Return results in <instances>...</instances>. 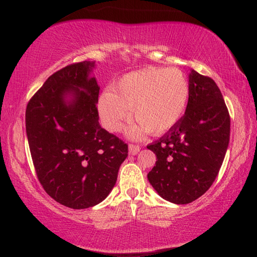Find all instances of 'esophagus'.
<instances>
[{
  "instance_id": "esophagus-1",
  "label": "esophagus",
  "mask_w": 257,
  "mask_h": 257,
  "mask_svg": "<svg viewBox=\"0 0 257 257\" xmlns=\"http://www.w3.org/2000/svg\"><path fill=\"white\" fill-rule=\"evenodd\" d=\"M139 151H141V147H139L138 145H135V144L129 145V154L136 155V154H138Z\"/></svg>"
}]
</instances>
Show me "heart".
<instances>
[{"mask_svg":"<svg viewBox=\"0 0 257 257\" xmlns=\"http://www.w3.org/2000/svg\"><path fill=\"white\" fill-rule=\"evenodd\" d=\"M189 85L177 69L149 67L129 72L99 97L98 112L104 127L119 132L130 110L137 124L129 129L132 137L144 133L163 134L172 128L188 104Z\"/></svg>","mask_w":257,"mask_h":257,"instance_id":"obj_1","label":"heart"}]
</instances>
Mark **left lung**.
I'll list each match as a JSON object with an SVG mask.
<instances>
[{"label": "left lung", "instance_id": "left-lung-1", "mask_svg": "<svg viewBox=\"0 0 257 257\" xmlns=\"http://www.w3.org/2000/svg\"><path fill=\"white\" fill-rule=\"evenodd\" d=\"M185 115L147 149L156 155L147 175L161 197L188 204L214 182L230 138V116L219 87L210 77L191 70Z\"/></svg>", "mask_w": 257, "mask_h": 257}]
</instances>
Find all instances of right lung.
<instances>
[{"instance_id":"right-lung-1","label":"right lung","mask_w":257,"mask_h":257,"mask_svg":"<svg viewBox=\"0 0 257 257\" xmlns=\"http://www.w3.org/2000/svg\"><path fill=\"white\" fill-rule=\"evenodd\" d=\"M95 61L47 78L26 108V133L43 188L62 205H97L113 189L128 145L98 122Z\"/></svg>"}]
</instances>
